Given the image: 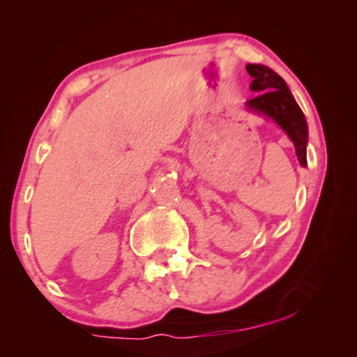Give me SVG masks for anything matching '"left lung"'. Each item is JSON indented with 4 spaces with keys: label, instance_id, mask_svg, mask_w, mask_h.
Listing matches in <instances>:
<instances>
[{
    "label": "left lung",
    "instance_id": "obj_1",
    "mask_svg": "<svg viewBox=\"0 0 357 357\" xmlns=\"http://www.w3.org/2000/svg\"><path fill=\"white\" fill-rule=\"evenodd\" d=\"M247 72L253 78L250 89L257 98L247 100L250 110L268 114L291 138L299 164L307 165V123L283 78L261 64H249Z\"/></svg>",
    "mask_w": 357,
    "mask_h": 357
}]
</instances>
